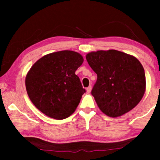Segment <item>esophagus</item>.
<instances>
[{
  "instance_id": "1",
  "label": "esophagus",
  "mask_w": 160,
  "mask_h": 160,
  "mask_svg": "<svg viewBox=\"0 0 160 160\" xmlns=\"http://www.w3.org/2000/svg\"><path fill=\"white\" fill-rule=\"evenodd\" d=\"M91 90H92V86H89V87H87V88H86V92H87L88 93H89V92H90Z\"/></svg>"
}]
</instances>
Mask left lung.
<instances>
[{
  "label": "left lung",
  "instance_id": "8db88e82",
  "mask_svg": "<svg viewBox=\"0 0 160 160\" xmlns=\"http://www.w3.org/2000/svg\"><path fill=\"white\" fill-rule=\"evenodd\" d=\"M88 64L96 73L92 95L104 114L121 117L132 110L144 96V68L135 56L115 49L90 52Z\"/></svg>",
  "mask_w": 160,
  "mask_h": 160
}]
</instances>
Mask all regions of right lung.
Returning a JSON list of instances; mask_svg holds the SVG:
<instances>
[{
  "label": "right lung",
  "mask_w": 160,
  "mask_h": 160,
  "mask_svg": "<svg viewBox=\"0 0 160 160\" xmlns=\"http://www.w3.org/2000/svg\"><path fill=\"white\" fill-rule=\"evenodd\" d=\"M80 53L62 50L46 55L32 66L25 87L34 105L47 117L63 120L76 111L86 90L75 71L82 65Z\"/></svg>",
  "instance_id": "obj_1"
}]
</instances>
